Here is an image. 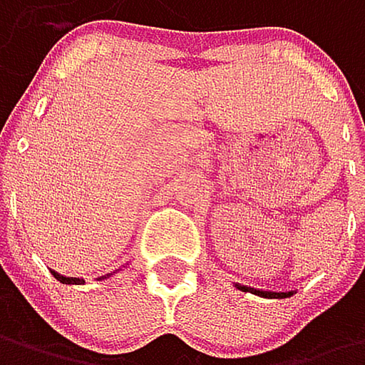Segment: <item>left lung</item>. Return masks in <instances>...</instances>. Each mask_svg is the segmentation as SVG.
I'll return each instance as SVG.
<instances>
[{"instance_id":"8db88e82","label":"left lung","mask_w":365,"mask_h":365,"mask_svg":"<svg viewBox=\"0 0 365 365\" xmlns=\"http://www.w3.org/2000/svg\"><path fill=\"white\" fill-rule=\"evenodd\" d=\"M237 289L260 294V296H264V298H287V296H292V292H258V289H249V287H240V285H237Z\"/></svg>"}]
</instances>
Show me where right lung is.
I'll return each instance as SVG.
<instances>
[{"label":"right lung","instance_id":"1","mask_svg":"<svg viewBox=\"0 0 365 365\" xmlns=\"http://www.w3.org/2000/svg\"><path fill=\"white\" fill-rule=\"evenodd\" d=\"M53 276H56L60 282H67V285H69V282H83L80 278H67V276H60V274H56V272H53Z\"/></svg>","mask_w":365,"mask_h":365}]
</instances>
